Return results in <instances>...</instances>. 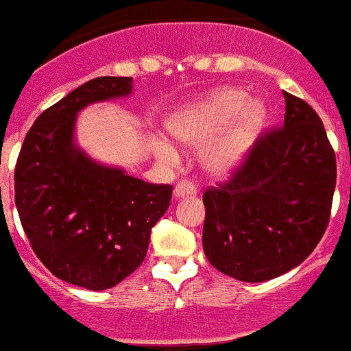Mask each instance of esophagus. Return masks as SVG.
Returning a JSON list of instances; mask_svg holds the SVG:
<instances>
[{
  "label": "esophagus",
  "mask_w": 351,
  "mask_h": 351,
  "mask_svg": "<svg viewBox=\"0 0 351 351\" xmlns=\"http://www.w3.org/2000/svg\"><path fill=\"white\" fill-rule=\"evenodd\" d=\"M196 185L195 182L187 180V178H184V180H180L178 184H176L175 187V196L176 198H184V196H193L196 195Z\"/></svg>",
  "instance_id": "esophagus-1"
}]
</instances>
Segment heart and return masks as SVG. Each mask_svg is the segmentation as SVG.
<instances>
[{
	"label": "heart",
	"instance_id": "1",
	"mask_svg": "<svg viewBox=\"0 0 351 351\" xmlns=\"http://www.w3.org/2000/svg\"><path fill=\"white\" fill-rule=\"evenodd\" d=\"M247 106V95L243 92H221L218 95L210 97L209 101L202 102L193 111H187L184 115L171 122V130L182 141H204L210 131L223 126L227 122L240 115ZM263 117V111L259 106H252L247 110V131L259 126ZM160 151L166 156H173V149L167 144H160ZM241 142H227L221 146L215 147L209 155V166L213 169H227L240 156Z\"/></svg>",
	"mask_w": 351,
	"mask_h": 351
}]
</instances>
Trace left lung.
I'll list each match as a JSON object with an SVG mask.
<instances>
[{
    "label": "left lung",
    "mask_w": 351,
    "mask_h": 351,
    "mask_svg": "<svg viewBox=\"0 0 351 351\" xmlns=\"http://www.w3.org/2000/svg\"><path fill=\"white\" fill-rule=\"evenodd\" d=\"M283 95V124L267 128L229 178L204 193L205 256L247 283L303 263L332 213L337 162L323 121L306 101Z\"/></svg>",
    "instance_id": "left-lung-1"
}]
</instances>
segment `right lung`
I'll return each instance as SVG.
<instances>
[{"instance_id": "add662e5", "label": "right lung", "mask_w": 351, "mask_h": 351, "mask_svg": "<svg viewBox=\"0 0 351 351\" xmlns=\"http://www.w3.org/2000/svg\"><path fill=\"white\" fill-rule=\"evenodd\" d=\"M133 77H97L45 110L28 130L14 191L32 250L56 278L82 289L115 287L141 267L173 185L99 166L73 146L77 111L131 92Z\"/></svg>"}]
</instances>
